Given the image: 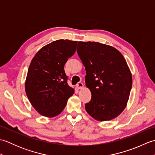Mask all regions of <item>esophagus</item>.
I'll use <instances>...</instances> for the list:
<instances>
[{
    "label": "esophagus",
    "mask_w": 155,
    "mask_h": 155,
    "mask_svg": "<svg viewBox=\"0 0 155 155\" xmlns=\"http://www.w3.org/2000/svg\"><path fill=\"white\" fill-rule=\"evenodd\" d=\"M76 87H77V88H78V89H81V88H83L84 87V84L83 83H81V82H79L77 84V86H76Z\"/></svg>",
    "instance_id": "1"
}]
</instances>
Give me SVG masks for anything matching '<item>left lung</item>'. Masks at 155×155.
<instances>
[{"label": "left lung", "mask_w": 155, "mask_h": 155, "mask_svg": "<svg viewBox=\"0 0 155 155\" xmlns=\"http://www.w3.org/2000/svg\"><path fill=\"white\" fill-rule=\"evenodd\" d=\"M77 51L92 94L85 109L98 121L116 118L126 107L132 88V74L126 60L117 49L96 42H78Z\"/></svg>", "instance_id": "left-lung-1"}]
</instances>
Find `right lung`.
Returning a JSON list of instances; mask_svg holds the SVG:
<instances>
[{
	"instance_id": "right-lung-1",
	"label": "right lung",
	"mask_w": 155,
	"mask_h": 155,
	"mask_svg": "<svg viewBox=\"0 0 155 155\" xmlns=\"http://www.w3.org/2000/svg\"><path fill=\"white\" fill-rule=\"evenodd\" d=\"M77 41L57 40L39 50L29 66L25 91L35 110L54 117L63 110L74 90L68 86L64 66L75 53Z\"/></svg>"
}]
</instances>
